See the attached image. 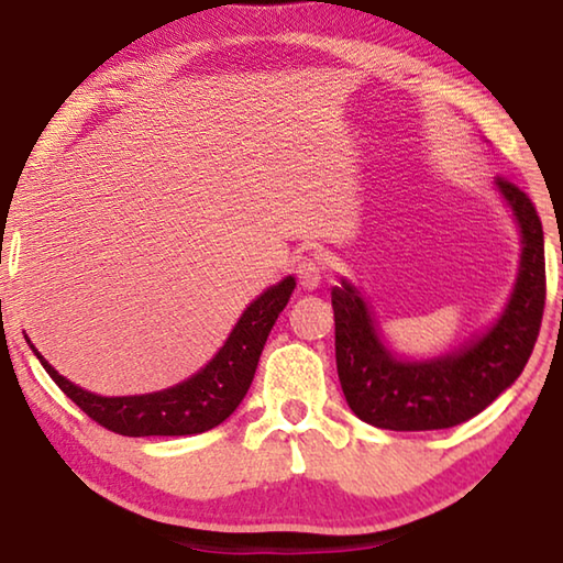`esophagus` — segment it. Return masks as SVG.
<instances>
[{
  "mask_svg": "<svg viewBox=\"0 0 563 563\" xmlns=\"http://www.w3.org/2000/svg\"><path fill=\"white\" fill-rule=\"evenodd\" d=\"M295 278H298L302 290H316L322 280V263L312 255H305L295 263Z\"/></svg>",
  "mask_w": 563,
  "mask_h": 563,
  "instance_id": "esophagus-1",
  "label": "esophagus"
}]
</instances>
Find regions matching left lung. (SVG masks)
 Here are the masks:
<instances>
[{"instance_id":"obj_1","label":"left lung","mask_w":563,"mask_h":563,"mask_svg":"<svg viewBox=\"0 0 563 563\" xmlns=\"http://www.w3.org/2000/svg\"><path fill=\"white\" fill-rule=\"evenodd\" d=\"M497 188L521 228L519 278L497 325L470 347L427 362L395 360L355 288L347 283L332 288L338 377L362 422L395 432L462 424L487 409L529 362L547 305L544 231L531 198L517 184L497 176Z\"/></svg>"}]
</instances>
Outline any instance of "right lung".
Segmentation results:
<instances>
[{
  "label": "right lung",
  "instance_id": "obj_1",
  "mask_svg": "<svg viewBox=\"0 0 563 563\" xmlns=\"http://www.w3.org/2000/svg\"><path fill=\"white\" fill-rule=\"evenodd\" d=\"M292 290L295 278H285L265 290L258 300L247 305L231 338L201 373L164 393L136 397L91 395L56 373L34 345L32 350L62 393L107 430L123 437L201 434L221 424L241 405L253 383L268 332L288 305Z\"/></svg>",
  "mask_w": 563,
  "mask_h": 563
}]
</instances>
